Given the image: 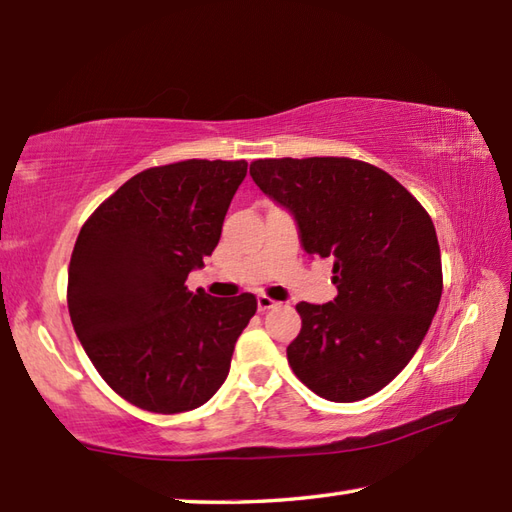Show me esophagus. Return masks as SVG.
<instances>
[{
  "mask_svg": "<svg viewBox=\"0 0 512 512\" xmlns=\"http://www.w3.org/2000/svg\"><path fill=\"white\" fill-rule=\"evenodd\" d=\"M257 307L259 311H268V309H275L277 302L268 296H257Z\"/></svg>",
  "mask_w": 512,
  "mask_h": 512,
  "instance_id": "34e87169",
  "label": "esophagus"
}]
</instances>
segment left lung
<instances>
[{
    "mask_svg": "<svg viewBox=\"0 0 512 512\" xmlns=\"http://www.w3.org/2000/svg\"><path fill=\"white\" fill-rule=\"evenodd\" d=\"M250 176L296 216L309 255L334 259L336 298L296 307L291 370L329 402L375 395L411 361L438 309L431 216L384 169L352 158H266L250 162Z\"/></svg>",
    "mask_w": 512,
    "mask_h": 512,
    "instance_id": "obj_1",
    "label": "left lung"
}]
</instances>
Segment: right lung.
I'll return each instance as SVG.
<instances>
[{
  "label": "right lung",
  "instance_id": "1",
  "mask_svg": "<svg viewBox=\"0 0 512 512\" xmlns=\"http://www.w3.org/2000/svg\"><path fill=\"white\" fill-rule=\"evenodd\" d=\"M246 160H183L126 180L83 223L67 273L74 332L103 381L151 413L205 404L257 298L187 289L221 239Z\"/></svg>",
  "mask_w": 512,
  "mask_h": 512
}]
</instances>
